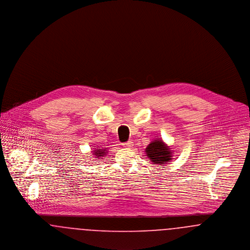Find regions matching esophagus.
<instances>
[{"label":"esophagus","instance_id":"esophagus-1","mask_svg":"<svg viewBox=\"0 0 250 250\" xmlns=\"http://www.w3.org/2000/svg\"><path fill=\"white\" fill-rule=\"evenodd\" d=\"M125 148H131L132 146H133V143L131 142V141H129V142H127V143H124L123 144H122Z\"/></svg>","mask_w":250,"mask_h":250}]
</instances>
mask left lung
<instances>
[{
    "mask_svg": "<svg viewBox=\"0 0 250 250\" xmlns=\"http://www.w3.org/2000/svg\"><path fill=\"white\" fill-rule=\"evenodd\" d=\"M145 152L153 163L159 165L168 162L172 156L169 147H167L161 140L154 141L150 143Z\"/></svg>",
    "mask_w": 250,
    "mask_h": 250,
    "instance_id": "1",
    "label": "left lung"
}]
</instances>
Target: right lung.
Segmentation results:
<instances>
[{
	"mask_svg": "<svg viewBox=\"0 0 250 250\" xmlns=\"http://www.w3.org/2000/svg\"><path fill=\"white\" fill-rule=\"evenodd\" d=\"M104 154H106L104 150H97V151H95V155H97L96 157H98V156H101V155L103 156Z\"/></svg>",
	"mask_w": 250,
	"mask_h": 250,
	"instance_id": "right-lung-1",
	"label": "right lung"
}]
</instances>
